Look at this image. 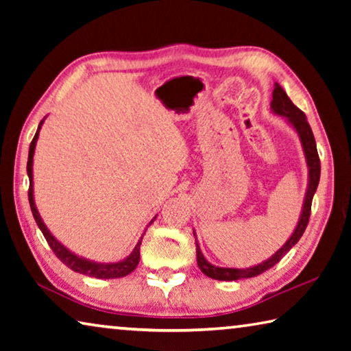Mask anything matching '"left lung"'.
Listing matches in <instances>:
<instances>
[{
    "label": "left lung",
    "mask_w": 351,
    "mask_h": 351,
    "mask_svg": "<svg viewBox=\"0 0 351 351\" xmlns=\"http://www.w3.org/2000/svg\"><path fill=\"white\" fill-rule=\"evenodd\" d=\"M271 111L277 116H282L288 121L291 127L294 128V132L297 133L300 139L302 148H304V154L306 159V165H308V186H306V192H305V199H304V206H302V213L299 217V223H297L293 235L289 237L287 243L278 249L276 254H272V257L268 260L261 261V263L255 265V266H249V268H221V266H215L212 265L210 261H207L204 258L203 252H201L198 240H197V234H195V241H197V261L198 266L203 274L207 277L215 278V280H240V278H251L261 274V272L268 271L272 268L276 263L282 260V257L287 254L291 247H293L297 241L300 240V237L304 235L306 226H308V219H310V213H311V203H313V197L316 193V189L319 186V180H320V161H319V154H317V147H316V141H314V134L311 132L310 123H308L305 112L300 111L297 106L291 102V99L287 96V93L283 91V88L276 83L274 85V91H272V100H271Z\"/></svg>",
    "instance_id": "1"
}]
</instances>
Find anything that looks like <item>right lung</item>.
Instances as JSON below:
<instances>
[{
	"mask_svg": "<svg viewBox=\"0 0 351 351\" xmlns=\"http://www.w3.org/2000/svg\"><path fill=\"white\" fill-rule=\"evenodd\" d=\"M45 119L40 122L37 133H35L34 139L31 142V147H29V158H27V176H29V204H31V210H32V215L35 218V221H37L38 228L41 232H43L45 239L47 241V245L51 246L52 251L57 255L58 258H60L64 265L68 266L69 269H73L75 272H79V274L83 276H90V277H96V278H119V277H125L128 276L130 272H133L136 269V266L139 263V251H141V243H142V237L144 234L141 235V239L138 241V245L134 246V249L132 251V254L125 257L123 260H119L114 261V263H99V261H94V260H88L85 257H80V255L74 254L73 251H69L66 246H63L60 241H58L54 235L49 232V229L46 228V224L43 223V219H41L40 213L37 210V206H35V201H34V175H32V165H34V153H35V145H37V141H38V134H40V128L43 125ZM156 217H154L150 223L152 224Z\"/></svg>",
	"mask_w": 351,
	"mask_h": 351,
	"instance_id": "obj_1",
	"label": "right lung"
}]
</instances>
